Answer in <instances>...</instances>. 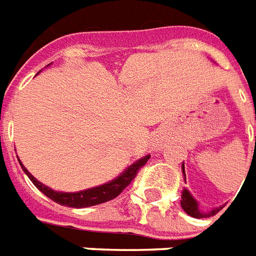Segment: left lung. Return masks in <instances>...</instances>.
<instances>
[{"mask_svg": "<svg viewBox=\"0 0 256 256\" xmlns=\"http://www.w3.org/2000/svg\"><path fill=\"white\" fill-rule=\"evenodd\" d=\"M182 171H183V174H184V164L182 166ZM180 205L187 214L191 216V217H196V218H205V217L214 216L216 213H217V212L220 210V209H213L212 212H206V213L205 212H202V210H200V205H198V202L194 200V196H191L190 191L187 190V188H184V190H183V192H182Z\"/></svg>", "mask_w": 256, "mask_h": 256, "instance_id": "left-lung-1", "label": "left lung"}]
</instances>
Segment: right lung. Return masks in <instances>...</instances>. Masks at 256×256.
Instances as JSON below:
<instances>
[{"instance_id": "right-lung-1", "label": "right lung", "mask_w": 256, "mask_h": 256, "mask_svg": "<svg viewBox=\"0 0 256 256\" xmlns=\"http://www.w3.org/2000/svg\"><path fill=\"white\" fill-rule=\"evenodd\" d=\"M150 157V154L144 156L142 158H140L136 162H133L132 166H128L124 171L119 176H116L115 179L111 182H107L104 184H100L98 187H92L88 190L77 191V192H62V191H56L50 188V187L44 186L43 183L36 180V178L28 172L26 166H22V162L18 160L20 166H22V171L27 174L30 178V180L35 184L38 190H40L47 198H50L51 200H54L56 204H60L62 206H69V208H76V209H81V208H90V206L99 205V204H104L107 200H111L122 192L126 187L132 183L137 172L140 171V168L146 164L148 158Z\"/></svg>"}]
</instances>
